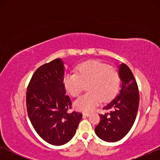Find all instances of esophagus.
Returning a JSON list of instances; mask_svg holds the SVG:
<instances>
[{
	"instance_id": "34e87169",
	"label": "esophagus",
	"mask_w": 160,
	"mask_h": 160,
	"mask_svg": "<svg viewBox=\"0 0 160 160\" xmlns=\"http://www.w3.org/2000/svg\"><path fill=\"white\" fill-rule=\"evenodd\" d=\"M89 115H90V113H89V112H83V116H84V117H89Z\"/></svg>"
}]
</instances>
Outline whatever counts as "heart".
Returning <instances> with one entry per match:
<instances>
[{"label": "heart", "mask_w": 160, "mask_h": 160, "mask_svg": "<svg viewBox=\"0 0 160 160\" xmlns=\"http://www.w3.org/2000/svg\"><path fill=\"white\" fill-rule=\"evenodd\" d=\"M64 85L68 92L77 97L87 85L88 93L78 98L74 106L78 111L89 112L100 101L107 102L117 94L119 76L114 68L97 60L82 62L76 68V73L64 76Z\"/></svg>", "instance_id": "b5f03b06"}]
</instances>
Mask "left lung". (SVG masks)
<instances>
[{
  "mask_svg": "<svg viewBox=\"0 0 160 160\" xmlns=\"http://www.w3.org/2000/svg\"><path fill=\"white\" fill-rule=\"evenodd\" d=\"M121 89L114 99L103 107L108 111L99 114L100 121L95 132L98 137L107 142H117L128 134L136 119L139 106L138 87L128 65L119 67Z\"/></svg>",
  "mask_w": 160,
  "mask_h": 160,
  "instance_id": "obj_1",
  "label": "left lung"
}]
</instances>
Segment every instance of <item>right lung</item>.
<instances>
[{
	"instance_id": "1",
	"label": "right lung",
	"mask_w": 160,
	"mask_h": 160,
	"mask_svg": "<svg viewBox=\"0 0 160 160\" xmlns=\"http://www.w3.org/2000/svg\"><path fill=\"white\" fill-rule=\"evenodd\" d=\"M65 67L60 58L35 71L26 93L28 114L38 135L47 143L61 146L71 141L82 118L69 113L72 102L65 95Z\"/></svg>"
}]
</instances>
